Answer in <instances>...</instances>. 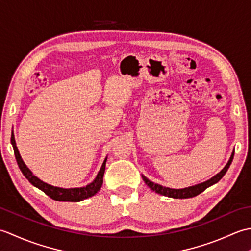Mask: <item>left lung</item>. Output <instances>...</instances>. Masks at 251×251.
<instances>
[{
	"mask_svg": "<svg viewBox=\"0 0 251 251\" xmlns=\"http://www.w3.org/2000/svg\"><path fill=\"white\" fill-rule=\"evenodd\" d=\"M233 156H234V153H232L230 161L227 162V164L226 165V167L223 168L221 172L216 175L214 178H211L210 180L206 181V182H202L201 184H196L193 186H190V188H185V189H169V188H165V186L159 185L157 183H154L152 181L149 180L148 178H146L145 176H142V179L145 180L146 184L150 188L151 190L155 191L156 193L164 195V196H168V197H173V199H189V197H194L196 195L201 194V192H204L208 186H210L212 184L217 183L218 181H219L223 176L226 175V173L227 172L228 167H230V165L233 161Z\"/></svg>",
	"mask_w": 251,
	"mask_h": 251,
	"instance_id": "left-lung-1",
	"label": "left lung"
}]
</instances>
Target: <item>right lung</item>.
<instances>
[{"label": "right lung", "instance_id": "add662e5", "mask_svg": "<svg viewBox=\"0 0 251 251\" xmlns=\"http://www.w3.org/2000/svg\"><path fill=\"white\" fill-rule=\"evenodd\" d=\"M10 142H12L13 145L16 161H17V164L21 170V173H23L25 177L29 180V182L32 185H34L37 189L43 191L46 195H49L52 200L59 201H81L85 199H88V197L94 196L100 190L101 185H102L106 159H104V162L99 170L97 177H96V179L92 183L84 186V188L62 189V188H57V186H52L50 184H47L43 182V181H41L37 177H35V176L31 173V170L25 166V164L24 163L23 159H21L18 149L16 147L14 134H12Z\"/></svg>", "mask_w": 251, "mask_h": 251}]
</instances>
